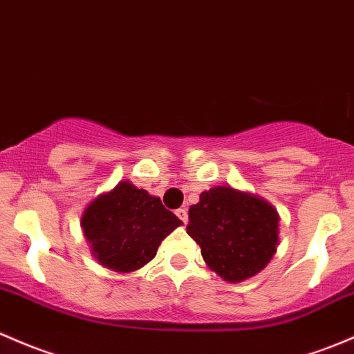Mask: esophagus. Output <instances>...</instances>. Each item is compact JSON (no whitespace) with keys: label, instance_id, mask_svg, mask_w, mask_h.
Returning a JSON list of instances; mask_svg holds the SVG:
<instances>
[{"label":"esophagus","instance_id":"1","mask_svg":"<svg viewBox=\"0 0 354 354\" xmlns=\"http://www.w3.org/2000/svg\"><path fill=\"white\" fill-rule=\"evenodd\" d=\"M176 215H178V218H180V221H183L185 224H187V222H188V212L185 210V208H178Z\"/></svg>","mask_w":354,"mask_h":354}]
</instances>
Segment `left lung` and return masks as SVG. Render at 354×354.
Returning <instances> with one entry per match:
<instances>
[{"label": "left lung", "instance_id": "1", "mask_svg": "<svg viewBox=\"0 0 354 354\" xmlns=\"http://www.w3.org/2000/svg\"><path fill=\"white\" fill-rule=\"evenodd\" d=\"M188 217L187 232L202 249L203 261L229 283H241L265 270L280 243L277 208L229 185L200 193Z\"/></svg>", "mask_w": 354, "mask_h": 354}]
</instances>
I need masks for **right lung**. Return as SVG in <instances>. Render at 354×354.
Segmentation results:
<instances>
[{
	"instance_id": "right-lung-1",
	"label": "right lung",
	"mask_w": 354,
	"mask_h": 354,
	"mask_svg": "<svg viewBox=\"0 0 354 354\" xmlns=\"http://www.w3.org/2000/svg\"><path fill=\"white\" fill-rule=\"evenodd\" d=\"M181 224L159 196L149 195L129 180L100 193L81 215V229L93 258L120 274L146 266L161 241Z\"/></svg>"
}]
</instances>
